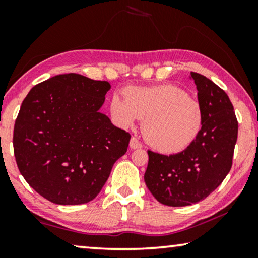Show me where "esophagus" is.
Instances as JSON below:
<instances>
[{"instance_id": "esophagus-1", "label": "esophagus", "mask_w": 258, "mask_h": 258, "mask_svg": "<svg viewBox=\"0 0 258 258\" xmlns=\"http://www.w3.org/2000/svg\"><path fill=\"white\" fill-rule=\"evenodd\" d=\"M129 146H130V148H132V149H139V148L142 147V144H141V142L136 139V137H132Z\"/></svg>"}]
</instances>
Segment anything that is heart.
Segmentation results:
<instances>
[{
  "instance_id": "heart-1",
  "label": "heart",
  "mask_w": 258,
  "mask_h": 258,
  "mask_svg": "<svg viewBox=\"0 0 258 258\" xmlns=\"http://www.w3.org/2000/svg\"><path fill=\"white\" fill-rule=\"evenodd\" d=\"M109 108L112 119L122 128H130L144 118L142 129L147 141L167 154L189 147L203 124L200 102L174 84L130 87L125 96L112 95Z\"/></svg>"
}]
</instances>
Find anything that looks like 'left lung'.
Listing matches in <instances>:
<instances>
[{"mask_svg":"<svg viewBox=\"0 0 258 258\" xmlns=\"http://www.w3.org/2000/svg\"><path fill=\"white\" fill-rule=\"evenodd\" d=\"M191 77L203 109L200 134L182 153L148 150L144 181L158 202L170 207L191 206L209 196L230 171L237 141L238 122L225 91L201 74Z\"/></svg>","mask_w":258,"mask_h":258,"instance_id":"left-lung-1","label":"left lung"}]
</instances>
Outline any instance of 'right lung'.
Returning <instances> with one entry per match:
<instances>
[{
	"mask_svg": "<svg viewBox=\"0 0 258 258\" xmlns=\"http://www.w3.org/2000/svg\"><path fill=\"white\" fill-rule=\"evenodd\" d=\"M107 81L63 74L36 84L14 125V155L28 184L56 204L88 203L128 149L130 134L100 112Z\"/></svg>",
	"mask_w": 258,
	"mask_h": 258,
	"instance_id": "right-lung-1",
	"label": "right lung"
}]
</instances>
